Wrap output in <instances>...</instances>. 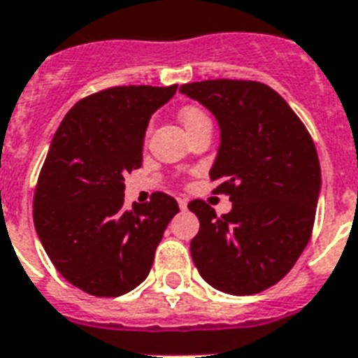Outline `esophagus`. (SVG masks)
<instances>
[{
  "instance_id": "esophagus-1",
  "label": "esophagus",
  "mask_w": 358,
  "mask_h": 358,
  "mask_svg": "<svg viewBox=\"0 0 358 358\" xmlns=\"http://www.w3.org/2000/svg\"><path fill=\"white\" fill-rule=\"evenodd\" d=\"M178 206H180V209H187V198L180 196L178 198Z\"/></svg>"
}]
</instances>
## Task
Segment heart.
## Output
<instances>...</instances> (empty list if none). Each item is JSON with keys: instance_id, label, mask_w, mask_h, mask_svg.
<instances>
[{"instance_id": "obj_1", "label": "heart", "mask_w": 358, "mask_h": 358, "mask_svg": "<svg viewBox=\"0 0 358 358\" xmlns=\"http://www.w3.org/2000/svg\"><path fill=\"white\" fill-rule=\"evenodd\" d=\"M206 118H207L206 113H203L202 109H198V107H184V109L180 110V120H182L185 129L191 127V125H194L196 122Z\"/></svg>"}]
</instances>
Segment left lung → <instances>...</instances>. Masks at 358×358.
<instances>
[{
  "label": "left lung",
  "mask_w": 358,
  "mask_h": 358,
  "mask_svg": "<svg viewBox=\"0 0 358 358\" xmlns=\"http://www.w3.org/2000/svg\"><path fill=\"white\" fill-rule=\"evenodd\" d=\"M180 92L220 125L209 176L233 202L222 216L203 200L187 206L200 220L194 266L215 289L260 293L291 271L311 238L322 184L313 140L286 100L260 82L206 80Z\"/></svg>",
  "instance_id": "obj_1"
}]
</instances>
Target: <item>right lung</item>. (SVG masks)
Wrapping results in <instances>:
<instances>
[{
	"label": "right lung",
	"mask_w": 358,
	"mask_h": 358,
	"mask_svg": "<svg viewBox=\"0 0 358 358\" xmlns=\"http://www.w3.org/2000/svg\"><path fill=\"white\" fill-rule=\"evenodd\" d=\"M178 85L110 87L78 101L59 123L34 193V227L72 286L120 296L140 286L178 203L165 193L123 207V176L142 167L151 114Z\"/></svg>",
	"instance_id": "1"
}]
</instances>
